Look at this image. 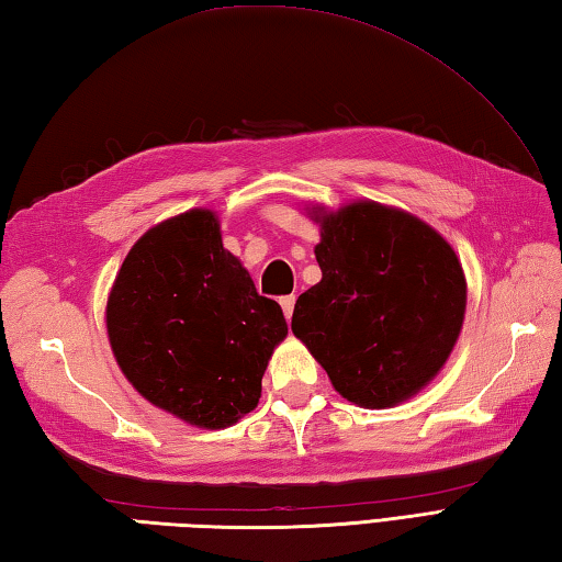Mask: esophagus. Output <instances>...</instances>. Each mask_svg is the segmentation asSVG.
<instances>
[{"mask_svg":"<svg viewBox=\"0 0 562 562\" xmlns=\"http://www.w3.org/2000/svg\"><path fill=\"white\" fill-rule=\"evenodd\" d=\"M294 302H296V296L294 294H288V296H282L280 300V306H282V312H284V318H292V314H294Z\"/></svg>","mask_w":562,"mask_h":562,"instance_id":"1","label":"esophagus"}]
</instances>
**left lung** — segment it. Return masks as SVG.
Segmentation results:
<instances>
[{
    "label": "left lung",
    "instance_id": "1",
    "mask_svg": "<svg viewBox=\"0 0 562 562\" xmlns=\"http://www.w3.org/2000/svg\"><path fill=\"white\" fill-rule=\"evenodd\" d=\"M318 284L294 304L292 330L342 398L389 408L432 379L459 338L465 280L432 226L379 202L316 217Z\"/></svg>",
    "mask_w": 562,
    "mask_h": 562
}]
</instances>
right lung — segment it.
<instances>
[{"label": "right lung", "mask_w": 562, "mask_h": 562, "mask_svg": "<svg viewBox=\"0 0 562 562\" xmlns=\"http://www.w3.org/2000/svg\"><path fill=\"white\" fill-rule=\"evenodd\" d=\"M117 364L142 396L220 429L250 413L288 321L222 246L210 210L154 226L130 250L105 308Z\"/></svg>", "instance_id": "obj_1"}]
</instances>
